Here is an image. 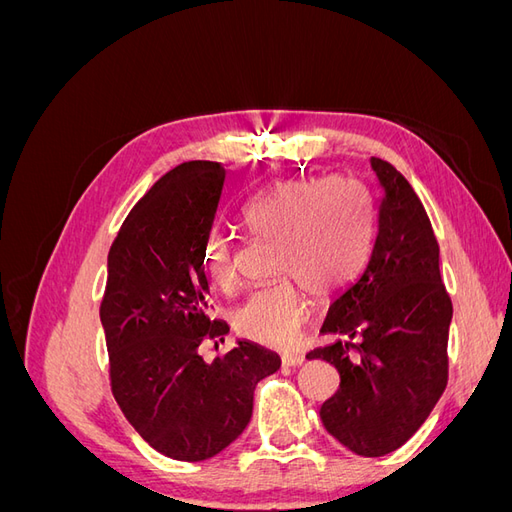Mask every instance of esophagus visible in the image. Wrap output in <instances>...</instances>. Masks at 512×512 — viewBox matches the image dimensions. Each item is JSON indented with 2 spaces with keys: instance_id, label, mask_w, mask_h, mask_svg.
I'll list each match as a JSON object with an SVG mask.
<instances>
[{
  "instance_id": "obj_1",
  "label": "esophagus",
  "mask_w": 512,
  "mask_h": 512,
  "mask_svg": "<svg viewBox=\"0 0 512 512\" xmlns=\"http://www.w3.org/2000/svg\"><path fill=\"white\" fill-rule=\"evenodd\" d=\"M303 361H305V356L301 352H286V354H282V363L288 365V367H297Z\"/></svg>"
}]
</instances>
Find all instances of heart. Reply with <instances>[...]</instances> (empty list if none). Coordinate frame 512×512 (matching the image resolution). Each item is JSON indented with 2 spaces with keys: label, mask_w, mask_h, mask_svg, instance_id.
<instances>
[{
  "label": "heart",
  "mask_w": 512,
  "mask_h": 512,
  "mask_svg": "<svg viewBox=\"0 0 512 512\" xmlns=\"http://www.w3.org/2000/svg\"><path fill=\"white\" fill-rule=\"evenodd\" d=\"M241 218L254 237L275 241L273 271L282 277L247 294L232 327L260 346L286 348L307 318L305 288L331 297L365 267L374 241L371 198L346 175L280 179L247 200ZM203 269L211 284L235 288V250L224 235L205 243Z\"/></svg>",
  "instance_id": "obj_1"
}]
</instances>
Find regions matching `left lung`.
Instances as JSON below:
<instances>
[{"mask_svg": "<svg viewBox=\"0 0 512 512\" xmlns=\"http://www.w3.org/2000/svg\"><path fill=\"white\" fill-rule=\"evenodd\" d=\"M371 168L382 188L374 247L322 324L335 342L307 359L339 374L320 408L324 429L356 455L382 457L414 436L446 389L453 303L423 203L393 164L371 158Z\"/></svg>", "mask_w": 512, "mask_h": 512, "instance_id": "8db88e82", "label": "left lung"}]
</instances>
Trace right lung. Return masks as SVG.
<instances>
[{
	"label": "right lung",
	"mask_w": 512,
	"mask_h": 512,
	"mask_svg": "<svg viewBox=\"0 0 512 512\" xmlns=\"http://www.w3.org/2000/svg\"><path fill=\"white\" fill-rule=\"evenodd\" d=\"M228 170L183 162L153 183L123 220L108 252L100 320L111 391L128 423L158 453L203 461L235 442L254 408L256 384L280 356L250 342L205 363V339L228 324L209 314L203 247Z\"/></svg>",
	"instance_id": "1"
}]
</instances>
